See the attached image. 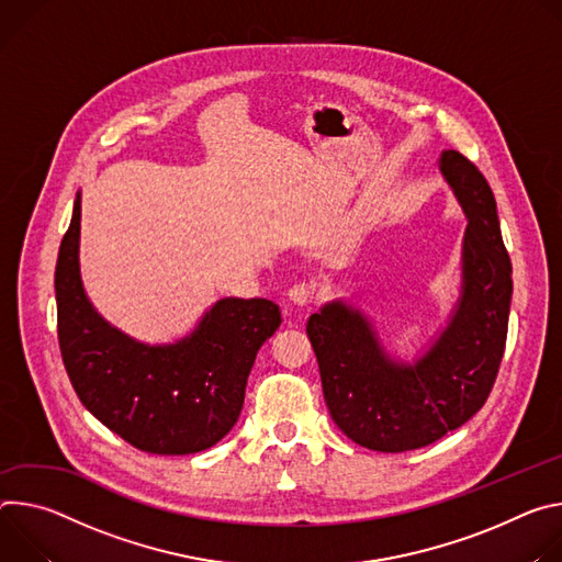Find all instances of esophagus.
Returning <instances> with one entry per match:
<instances>
[{
  "instance_id": "esophagus-1",
  "label": "esophagus",
  "mask_w": 562,
  "mask_h": 562,
  "mask_svg": "<svg viewBox=\"0 0 562 562\" xmlns=\"http://www.w3.org/2000/svg\"><path fill=\"white\" fill-rule=\"evenodd\" d=\"M288 299L294 303V305H310V301H313V290H310L307 283H294L290 290H288Z\"/></svg>"
}]
</instances>
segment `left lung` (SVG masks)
Returning a JSON list of instances; mask_svg holds the SVG:
<instances>
[{
  "label": "left lung",
  "mask_w": 562,
  "mask_h": 562,
  "mask_svg": "<svg viewBox=\"0 0 562 562\" xmlns=\"http://www.w3.org/2000/svg\"><path fill=\"white\" fill-rule=\"evenodd\" d=\"M440 171L469 218L462 294L442 335L404 363L391 359L372 324L344 301L326 303L305 326L330 417L370 451L422 449L460 428L484 406L505 355L514 281L493 192L456 149L442 151Z\"/></svg>",
  "instance_id": "left-lung-1"
}]
</instances>
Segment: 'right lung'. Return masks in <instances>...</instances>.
<instances>
[{"instance_id":"obj_1","label":"right lung","mask_w":562,"mask_h":562,"mask_svg":"<svg viewBox=\"0 0 562 562\" xmlns=\"http://www.w3.org/2000/svg\"><path fill=\"white\" fill-rule=\"evenodd\" d=\"M78 252L80 194L55 266L59 352L80 402L145 453L187 456L214 447L240 415L257 352L281 326L279 305L227 296L184 339L140 344L95 313Z\"/></svg>"}]
</instances>
